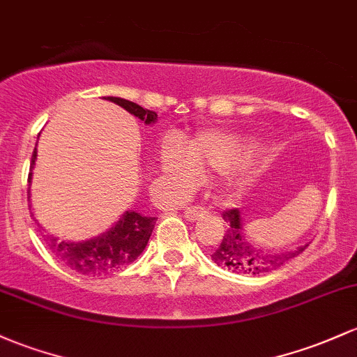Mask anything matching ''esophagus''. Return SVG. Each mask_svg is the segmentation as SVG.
Here are the masks:
<instances>
[{
	"label": "esophagus",
	"instance_id": "34e87169",
	"mask_svg": "<svg viewBox=\"0 0 357 357\" xmlns=\"http://www.w3.org/2000/svg\"><path fill=\"white\" fill-rule=\"evenodd\" d=\"M206 213V210L203 206H190L185 210V218L188 222H197L198 218H202Z\"/></svg>",
	"mask_w": 357,
	"mask_h": 357
}]
</instances>
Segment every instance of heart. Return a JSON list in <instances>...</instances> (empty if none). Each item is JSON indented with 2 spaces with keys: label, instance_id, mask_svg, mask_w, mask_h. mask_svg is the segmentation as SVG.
<instances>
[{
  "label": "heart",
  "instance_id": "heart-1",
  "mask_svg": "<svg viewBox=\"0 0 357 357\" xmlns=\"http://www.w3.org/2000/svg\"><path fill=\"white\" fill-rule=\"evenodd\" d=\"M245 142L220 132H205L191 142L190 152L176 140L164 144L160 152L164 171L178 186H188L198 176V169H225L232 166L244 151ZM236 188L241 181L234 183Z\"/></svg>",
  "mask_w": 357,
  "mask_h": 357
}]
</instances>
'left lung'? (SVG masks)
Here are the masks:
<instances>
[{
  "label": "left lung",
  "instance_id": "left-lung-1",
  "mask_svg": "<svg viewBox=\"0 0 357 357\" xmlns=\"http://www.w3.org/2000/svg\"><path fill=\"white\" fill-rule=\"evenodd\" d=\"M223 220L229 223L227 234L220 245L211 254V261L220 268L230 269L237 274H266L280 269L288 261L295 259L298 254L308 248V244L291 250L262 249L245 238L242 213L236 210H227Z\"/></svg>",
  "mask_w": 357,
  "mask_h": 357
}]
</instances>
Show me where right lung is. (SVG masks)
<instances>
[{
	"label": "right lung",
	"mask_w": 357,
	"mask_h": 357,
	"mask_svg": "<svg viewBox=\"0 0 357 357\" xmlns=\"http://www.w3.org/2000/svg\"><path fill=\"white\" fill-rule=\"evenodd\" d=\"M105 100L119 105L146 125L158 121V113L142 108L134 101L116 96H107ZM35 160H37V147L33 149L32 162H30L29 183H32ZM155 220H158L155 217H146L134 210H127L107 232L88 241H61L52 234H45L44 241L50 252L73 271L84 274V276H105V274H113L127 268L144 252L154 230Z\"/></svg>",
	"instance_id": "add662e5"
}]
</instances>
